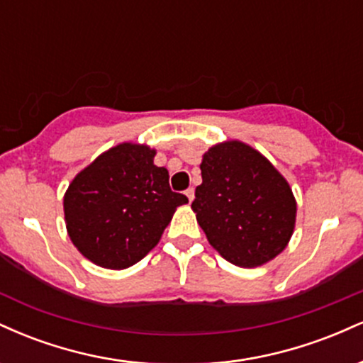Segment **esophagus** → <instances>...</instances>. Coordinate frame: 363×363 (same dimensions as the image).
<instances>
[{
    "instance_id": "34e87169",
    "label": "esophagus",
    "mask_w": 363,
    "mask_h": 363,
    "mask_svg": "<svg viewBox=\"0 0 363 363\" xmlns=\"http://www.w3.org/2000/svg\"><path fill=\"white\" fill-rule=\"evenodd\" d=\"M186 196H187V199H189V203L193 201V199H194V189H193V187H187Z\"/></svg>"
}]
</instances>
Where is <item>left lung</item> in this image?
<instances>
[{
    "label": "left lung",
    "instance_id": "1",
    "mask_svg": "<svg viewBox=\"0 0 363 363\" xmlns=\"http://www.w3.org/2000/svg\"><path fill=\"white\" fill-rule=\"evenodd\" d=\"M199 169L203 182L191 206L216 251L244 268L278 256L289 244L297 213L280 172L240 141L208 150Z\"/></svg>",
    "mask_w": 363,
    "mask_h": 363
}]
</instances>
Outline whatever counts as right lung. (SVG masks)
Here are the masks:
<instances>
[{
	"label": "right lung",
	"mask_w": 363,
	"mask_h": 363,
	"mask_svg": "<svg viewBox=\"0 0 363 363\" xmlns=\"http://www.w3.org/2000/svg\"><path fill=\"white\" fill-rule=\"evenodd\" d=\"M155 150L123 143L95 158L69 184L65 218L86 259L109 269L136 264L158 244L177 206L187 203L169 186Z\"/></svg>",
	"instance_id": "1"
}]
</instances>
